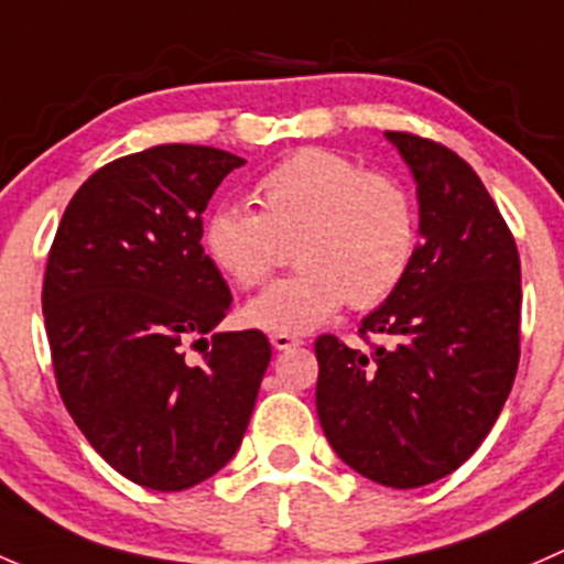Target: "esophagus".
<instances>
[{"label": "esophagus", "mask_w": 564, "mask_h": 564, "mask_svg": "<svg viewBox=\"0 0 564 564\" xmlns=\"http://www.w3.org/2000/svg\"><path fill=\"white\" fill-rule=\"evenodd\" d=\"M271 345H274L276 350H290V347L301 345V339L293 334H271Z\"/></svg>", "instance_id": "34e87169"}]
</instances>
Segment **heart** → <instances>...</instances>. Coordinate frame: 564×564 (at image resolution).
<instances>
[{"label":"heart","mask_w":564,"mask_h":564,"mask_svg":"<svg viewBox=\"0 0 564 564\" xmlns=\"http://www.w3.org/2000/svg\"><path fill=\"white\" fill-rule=\"evenodd\" d=\"M258 212L225 203L203 225L214 269L236 288L269 280L293 241V276L243 306V321L274 334H304L350 301L371 310L399 290L417 249L415 203L402 182L364 171L328 149H299L252 189Z\"/></svg>","instance_id":"1"}]
</instances>
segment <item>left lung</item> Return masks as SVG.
Here are the masks:
<instances>
[{
	"mask_svg": "<svg viewBox=\"0 0 564 564\" xmlns=\"http://www.w3.org/2000/svg\"><path fill=\"white\" fill-rule=\"evenodd\" d=\"M417 184L421 243L397 293L358 334L315 341L317 417L336 456L375 484L417 489L462 467L502 412L519 369L521 263L478 173L412 132H386Z\"/></svg>",
	"mask_w": 564,
	"mask_h": 564,
	"instance_id": "obj_1",
	"label": "left lung"
}]
</instances>
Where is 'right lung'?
<instances>
[{
    "label": "right lung",
    "mask_w": 564,
    "mask_h": 564,
    "mask_svg": "<svg viewBox=\"0 0 564 564\" xmlns=\"http://www.w3.org/2000/svg\"><path fill=\"white\" fill-rule=\"evenodd\" d=\"M241 165L189 143L119 156L80 184L51 243L43 315L62 402L116 473L154 491L234 458L271 361L263 330L214 334L234 295L200 247V214ZM193 338L200 365L183 361Z\"/></svg>",
    "instance_id": "1"
}]
</instances>
